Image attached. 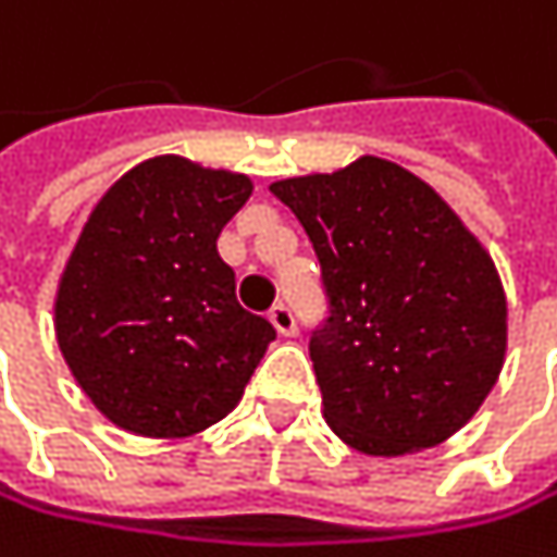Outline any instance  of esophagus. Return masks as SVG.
Returning a JSON list of instances; mask_svg holds the SVG:
<instances>
[{
  "instance_id": "esophagus-1",
  "label": "esophagus",
  "mask_w": 557,
  "mask_h": 557,
  "mask_svg": "<svg viewBox=\"0 0 557 557\" xmlns=\"http://www.w3.org/2000/svg\"><path fill=\"white\" fill-rule=\"evenodd\" d=\"M267 320H270V326L281 333V336H294L297 333V320H294V313H290V307H284V304H276L270 313H267Z\"/></svg>"
}]
</instances>
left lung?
I'll use <instances>...</instances> for the list:
<instances>
[{"mask_svg": "<svg viewBox=\"0 0 557 557\" xmlns=\"http://www.w3.org/2000/svg\"><path fill=\"white\" fill-rule=\"evenodd\" d=\"M270 191L323 267L330 320L310 359L333 434L366 457L454 437L506 362L509 307L490 250L424 178L379 156Z\"/></svg>", "mask_w": 557, "mask_h": 557, "instance_id": "1", "label": "left lung"}]
</instances>
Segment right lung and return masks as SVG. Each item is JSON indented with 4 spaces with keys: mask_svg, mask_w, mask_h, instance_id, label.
Here are the masks:
<instances>
[{
    "mask_svg": "<svg viewBox=\"0 0 557 557\" xmlns=\"http://www.w3.org/2000/svg\"><path fill=\"white\" fill-rule=\"evenodd\" d=\"M250 191L244 172L165 152L123 172L87 214L58 276L54 336L110 424L191 437L237 408L276 336L237 304L218 253Z\"/></svg>",
    "mask_w": 557,
    "mask_h": 557,
    "instance_id": "1",
    "label": "right lung"
}]
</instances>
